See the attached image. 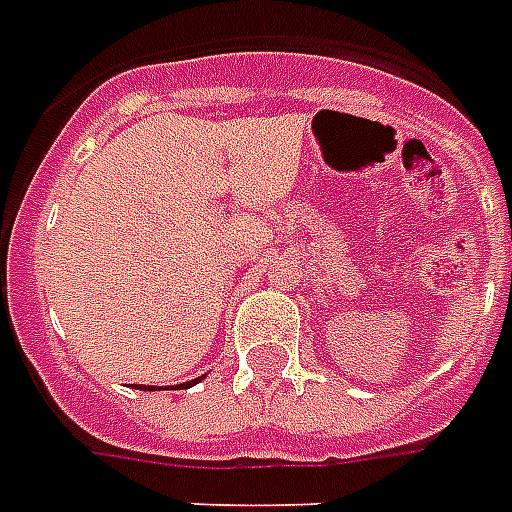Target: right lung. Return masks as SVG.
I'll return each instance as SVG.
<instances>
[{"label":"right lung","mask_w":512,"mask_h":512,"mask_svg":"<svg viewBox=\"0 0 512 512\" xmlns=\"http://www.w3.org/2000/svg\"><path fill=\"white\" fill-rule=\"evenodd\" d=\"M201 380V377H199ZM199 380H191V382H183V385H177V388H191V385H196ZM138 388V385H135ZM140 390H154V385H140Z\"/></svg>","instance_id":"obj_1"}]
</instances>
